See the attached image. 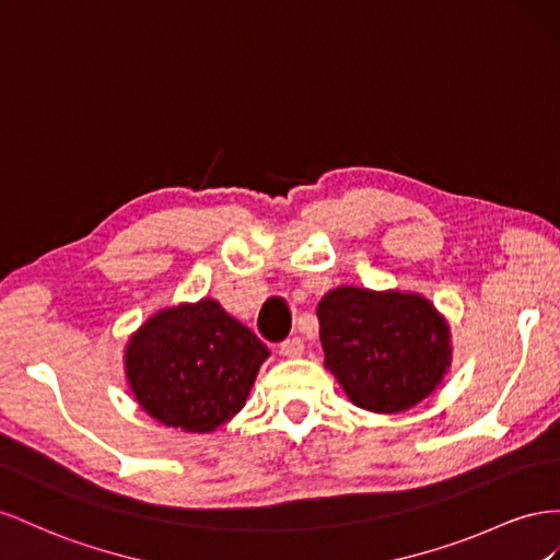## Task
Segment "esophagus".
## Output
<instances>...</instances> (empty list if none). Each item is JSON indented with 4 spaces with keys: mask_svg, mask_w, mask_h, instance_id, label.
<instances>
[{
    "mask_svg": "<svg viewBox=\"0 0 560 560\" xmlns=\"http://www.w3.org/2000/svg\"><path fill=\"white\" fill-rule=\"evenodd\" d=\"M302 351H305V342L300 338H289L279 345V354L285 359H298L302 357Z\"/></svg>",
    "mask_w": 560,
    "mask_h": 560,
    "instance_id": "34e87169",
    "label": "esophagus"
}]
</instances>
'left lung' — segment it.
<instances>
[{"label": "left lung", "mask_w": 560, "mask_h": 560, "mask_svg": "<svg viewBox=\"0 0 560 560\" xmlns=\"http://www.w3.org/2000/svg\"><path fill=\"white\" fill-rule=\"evenodd\" d=\"M316 316L324 365L369 412L418 406L453 363L448 318L420 293L338 285L318 300Z\"/></svg>", "instance_id": "8db88e82"}]
</instances>
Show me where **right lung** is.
<instances>
[{
  "mask_svg": "<svg viewBox=\"0 0 560 560\" xmlns=\"http://www.w3.org/2000/svg\"><path fill=\"white\" fill-rule=\"evenodd\" d=\"M269 349L201 298L154 312L129 335L124 375L152 420L187 434H211L246 406Z\"/></svg>",
  "mask_w": 560,
  "mask_h": 560,
  "instance_id": "add662e5",
  "label": "right lung"
}]
</instances>
